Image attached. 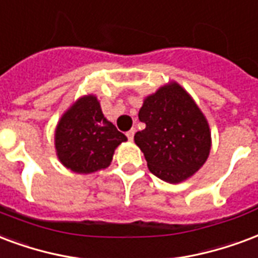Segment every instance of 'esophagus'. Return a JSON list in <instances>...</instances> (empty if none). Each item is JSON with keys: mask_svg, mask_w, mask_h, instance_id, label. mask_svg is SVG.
Instances as JSON below:
<instances>
[{"mask_svg": "<svg viewBox=\"0 0 258 258\" xmlns=\"http://www.w3.org/2000/svg\"><path fill=\"white\" fill-rule=\"evenodd\" d=\"M127 138L130 139V141H133L134 139V135H135V128H131L130 131H127Z\"/></svg>", "mask_w": 258, "mask_h": 258, "instance_id": "esophagus-1", "label": "esophagus"}]
</instances>
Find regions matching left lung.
Wrapping results in <instances>:
<instances>
[{
	"label": "left lung",
	"instance_id": "left-lung-1",
	"mask_svg": "<svg viewBox=\"0 0 258 258\" xmlns=\"http://www.w3.org/2000/svg\"><path fill=\"white\" fill-rule=\"evenodd\" d=\"M145 130L134 137L150 172L179 183L197 172L211 150L209 125L196 102L177 83L149 95L139 110Z\"/></svg>",
	"mask_w": 258,
	"mask_h": 258
}]
</instances>
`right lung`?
Masks as SVG:
<instances>
[{
    "label": "right lung",
    "instance_id": "right-lung-1",
    "mask_svg": "<svg viewBox=\"0 0 258 258\" xmlns=\"http://www.w3.org/2000/svg\"><path fill=\"white\" fill-rule=\"evenodd\" d=\"M125 141L127 137L105 119L94 95L76 101L61 117L54 135L60 161L76 173L106 168L114 149Z\"/></svg>",
    "mask_w": 258,
    "mask_h": 258
}]
</instances>
